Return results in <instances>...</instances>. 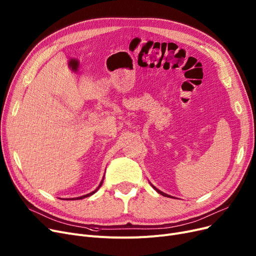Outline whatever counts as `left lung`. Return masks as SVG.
Wrapping results in <instances>:
<instances>
[{"label":"left lung","mask_w":256,"mask_h":256,"mask_svg":"<svg viewBox=\"0 0 256 256\" xmlns=\"http://www.w3.org/2000/svg\"><path fill=\"white\" fill-rule=\"evenodd\" d=\"M152 186L154 188V190H156V192H158V194H160V195H163V196H165V197H171L170 195H168V194H166V193H164V192H162V191H160L158 189H156V186H154V184H152Z\"/></svg>","instance_id":"8db88e82"}]
</instances>
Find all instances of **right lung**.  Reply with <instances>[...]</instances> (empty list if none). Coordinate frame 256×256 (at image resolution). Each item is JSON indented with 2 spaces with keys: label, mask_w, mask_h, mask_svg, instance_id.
I'll return each mask as SVG.
<instances>
[{
  "label": "right lung",
  "mask_w": 256,
  "mask_h": 256,
  "mask_svg": "<svg viewBox=\"0 0 256 256\" xmlns=\"http://www.w3.org/2000/svg\"><path fill=\"white\" fill-rule=\"evenodd\" d=\"M102 182H104V178L102 180V182H100V184H98V186L96 188V190H94V191H92L91 193H88V194H86V195H83V196H80V197H76V198H72V200H78V199H83V198H85V197H89V196H91V195H93L94 193H96V192H98V190L100 189V188L102 186Z\"/></svg>",
  "instance_id": "obj_1"
}]
</instances>
